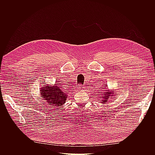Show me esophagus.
Listing matches in <instances>:
<instances>
[{
  "label": "esophagus",
  "mask_w": 155,
  "mask_h": 155,
  "mask_svg": "<svg viewBox=\"0 0 155 155\" xmlns=\"http://www.w3.org/2000/svg\"><path fill=\"white\" fill-rule=\"evenodd\" d=\"M84 88H85V87H84V85H79L78 87V88L79 89V90H82V89H83Z\"/></svg>",
  "instance_id": "obj_1"
}]
</instances>
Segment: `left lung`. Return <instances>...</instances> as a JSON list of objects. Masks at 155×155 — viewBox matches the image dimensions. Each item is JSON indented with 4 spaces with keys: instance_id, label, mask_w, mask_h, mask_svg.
<instances>
[{
    "instance_id": "obj_1",
    "label": "left lung",
    "mask_w": 155,
    "mask_h": 155,
    "mask_svg": "<svg viewBox=\"0 0 155 155\" xmlns=\"http://www.w3.org/2000/svg\"><path fill=\"white\" fill-rule=\"evenodd\" d=\"M107 91V92H106L104 93V95H105V96H104V97H102L103 98H104V101H103L102 103H104V104H105V103L107 101H108V100H107L108 98L109 97V96H110V95L111 94H112V92H109L108 91ZM112 96H113V95H112Z\"/></svg>"
}]
</instances>
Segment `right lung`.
Returning <instances> with one entry per match:
<instances>
[{
    "mask_svg": "<svg viewBox=\"0 0 155 155\" xmlns=\"http://www.w3.org/2000/svg\"><path fill=\"white\" fill-rule=\"evenodd\" d=\"M45 87L41 88V93L42 97H43L50 105L54 107H61L64 104L67 96L63 92L61 87L57 85Z\"/></svg>",
    "mask_w": 155,
    "mask_h": 155,
    "instance_id": "right-lung-1",
    "label": "right lung"
}]
</instances>
